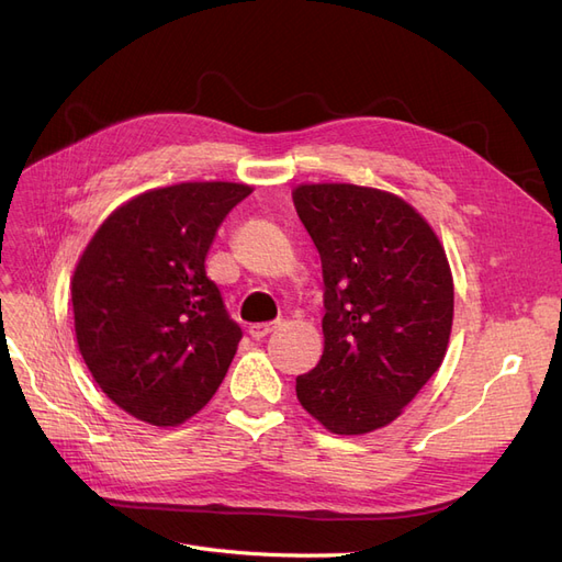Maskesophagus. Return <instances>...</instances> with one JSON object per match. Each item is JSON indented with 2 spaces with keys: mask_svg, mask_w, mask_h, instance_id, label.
<instances>
[{
  "mask_svg": "<svg viewBox=\"0 0 562 562\" xmlns=\"http://www.w3.org/2000/svg\"><path fill=\"white\" fill-rule=\"evenodd\" d=\"M277 328H279V321H267V323H252V326L248 328V333H250L252 339H262V337H267L271 330H277Z\"/></svg>",
  "mask_w": 562,
  "mask_h": 562,
  "instance_id": "34e87169",
  "label": "esophagus"
}]
</instances>
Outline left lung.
I'll return each mask as SVG.
<instances>
[{
    "instance_id": "8db88e82",
    "label": "left lung",
    "mask_w": 562,
    "mask_h": 562,
    "mask_svg": "<svg viewBox=\"0 0 562 562\" xmlns=\"http://www.w3.org/2000/svg\"><path fill=\"white\" fill-rule=\"evenodd\" d=\"M293 201L323 267V356L295 380L323 427H386L443 363L454 288L446 250L411 203L372 187L300 184Z\"/></svg>"
}]
</instances>
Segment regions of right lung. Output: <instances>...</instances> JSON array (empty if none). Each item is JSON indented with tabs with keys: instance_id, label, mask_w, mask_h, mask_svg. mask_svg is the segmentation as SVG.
<instances>
[{
	"instance_id": "obj_1",
	"label": "right lung",
	"mask_w": 562,
	"mask_h": 562,
	"mask_svg": "<svg viewBox=\"0 0 562 562\" xmlns=\"http://www.w3.org/2000/svg\"><path fill=\"white\" fill-rule=\"evenodd\" d=\"M250 192L239 182L149 190L119 206L79 258L77 345L98 386L128 415L176 427L225 380L244 333L206 277V255Z\"/></svg>"
}]
</instances>
